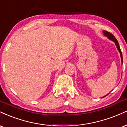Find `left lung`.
<instances>
[{"mask_svg":"<svg viewBox=\"0 0 127 127\" xmlns=\"http://www.w3.org/2000/svg\"><path fill=\"white\" fill-rule=\"evenodd\" d=\"M103 32L104 35H105V36H106L108 38H109V40H112V41H113L115 43V45L117 46L118 50V51L120 52V55H121V62H122V64H123V54H122V52H121V49H120V45H119V43L118 42L117 40L116 39V38L115 37V36L113 34H112L111 32H108V31H103ZM109 93H108V95H109ZM107 95H106L104 97H106L107 96Z\"/></svg>","mask_w":127,"mask_h":127,"instance_id":"8db88e82","label":"left lung"}]
</instances>
